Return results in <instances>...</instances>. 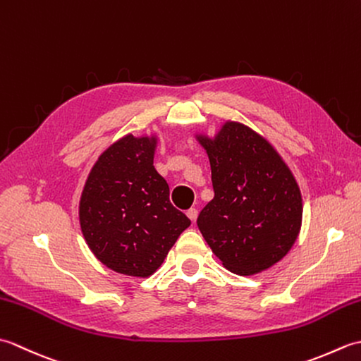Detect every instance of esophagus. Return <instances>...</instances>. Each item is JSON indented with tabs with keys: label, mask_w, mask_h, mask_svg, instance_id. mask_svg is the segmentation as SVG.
I'll list each match as a JSON object with an SVG mask.
<instances>
[{
	"label": "esophagus",
	"mask_w": 361,
	"mask_h": 361,
	"mask_svg": "<svg viewBox=\"0 0 361 361\" xmlns=\"http://www.w3.org/2000/svg\"><path fill=\"white\" fill-rule=\"evenodd\" d=\"M186 216H188L190 220H192V221H195V220H197V217H198V211H197L195 208H190V209H188Z\"/></svg>",
	"instance_id": "34e87169"
}]
</instances>
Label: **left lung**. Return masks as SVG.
I'll return each mask as SVG.
<instances>
[{
    "instance_id": "left-lung-1",
    "label": "left lung",
    "mask_w": 361,
    "mask_h": 361,
    "mask_svg": "<svg viewBox=\"0 0 361 361\" xmlns=\"http://www.w3.org/2000/svg\"><path fill=\"white\" fill-rule=\"evenodd\" d=\"M211 164L214 198L197 225L225 268L251 276L278 264L298 239L302 198L286 161L264 136L226 121L197 135Z\"/></svg>"
}]
</instances>
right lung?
I'll list each match as a JSON object with an SVG mask.
<instances>
[{
    "mask_svg": "<svg viewBox=\"0 0 361 361\" xmlns=\"http://www.w3.org/2000/svg\"><path fill=\"white\" fill-rule=\"evenodd\" d=\"M157 136L126 135L97 158L79 203L82 234L110 270L149 278L190 220L153 166Z\"/></svg>",
    "mask_w": 361,
    "mask_h": 361,
    "instance_id": "add662e5",
    "label": "right lung"
}]
</instances>
